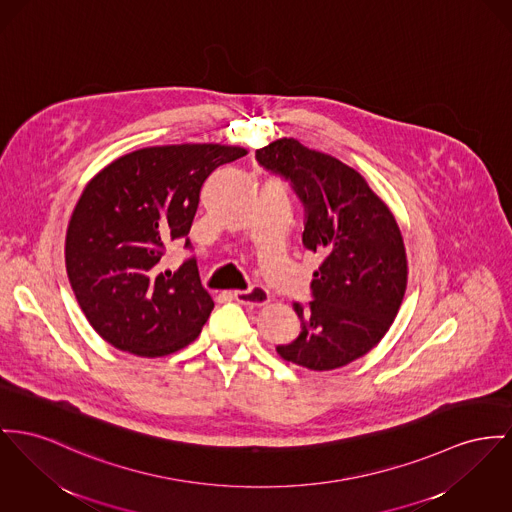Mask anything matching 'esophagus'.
<instances>
[{"instance_id":"1","label":"esophagus","mask_w":512,"mask_h":512,"mask_svg":"<svg viewBox=\"0 0 512 512\" xmlns=\"http://www.w3.org/2000/svg\"><path fill=\"white\" fill-rule=\"evenodd\" d=\"M235 299L240 305H246V307H264L270 303L272 295L266 287L262 285H252L250 289L246 291H235Z\"/></svg>"}]
</instances>
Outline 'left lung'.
<instances>
[{
  "instance_id": "1",
  "label": "left lung",
  "mask_w": 512,
  "mask_h": 512,
  "mask_svg": "<svg viewBox=\"0 0 512 512\" xmlns=\"http://www.w3.org/2000/svg\"><path fill=\"white\" fill-rule=\"evenodd\" d=\"M268 171L291 180L305 205L303 244L322 258L310 283L299 338L277 345L281 359L334 371L363 357L390 330L408 287L404 237L390 207L340 159L281 137L256 151Z\"/></svg>"
}]
</instances>
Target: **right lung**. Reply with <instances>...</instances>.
<instances>
[{
	"instance_id": "obj_1",
	"label": "right lung",
	"mask_w": 512,
	"mask_h": 512,
	"mask_svg": "<svg viewBox=\"0 0 512 512\" xmlns=\"http://www.w3.org/2000/svg\"><path fill=\"white\" fill-rule=\"evenodd\" d=\"M246 153L221 143L143 147L87 182L69 217L66 270L104 341L137 357H163L200 336L213 299L196 260L174 273L161 272L159 262L169 240L190 233L205 178Z\"/></svg>"
}]
</instances>
